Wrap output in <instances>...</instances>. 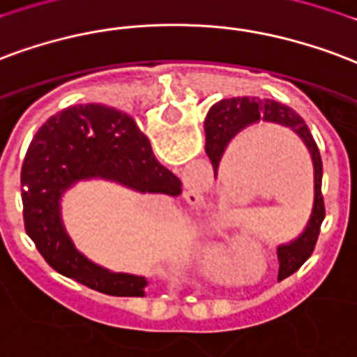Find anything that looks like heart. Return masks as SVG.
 Wrapping results in <instances>:
<instances>
[{
	"label": "heart",
	"mask_w": 357,
	"mask_h": 357,
	"mask_svg": "<svg viewBox=\"0 0 357 357\" xmlns=\"http://www.w3.org/2000/svg\"><path fill=\"white\" fill-rule=\"evenodd\" d=\"M219 257H221V252H219L218 245H215V244L206 245V248H204V259L208 261V263H215Z\"/></svg>",
	"instance_id": "1"
}]
</instances>
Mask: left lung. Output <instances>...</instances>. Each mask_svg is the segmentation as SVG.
Wrapping results in <instances>:
<instances>
[{
	"label": "left lung",
	"instance_id": "obj_1",
	"mask_svg": "<svg viewBox=\"0 0 357 357\" xmlns=\"http://www.w3.org/2000/svg\"><path fill=\"white\" fill-rule=\"evenodd\" d=\"M259 123L289 128L305 144L306 151L312 160L314 200L310 218L306 221L305 229L295 238L278 245V278H286L312 255L314 245L318 242L319 227L326 218V204H324V195H321V157H319L318 145L314 142L306 123L301 119V115L293 112L291 107L274 102V100L248 96L219 100L218 104L210 107L204 121L206 155L212 160L213 174L218 178L219 165H221V158L225 155L229 144L238 136L240 132H244L250 126L259 125Z\"/></svg>",
	"mask_w": 357,
	"mask_h": 357
}]
</instances>
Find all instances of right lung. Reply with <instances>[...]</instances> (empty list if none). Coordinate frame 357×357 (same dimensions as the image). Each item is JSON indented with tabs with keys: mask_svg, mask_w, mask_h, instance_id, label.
<instances>
[{
	"mask_svg": "<svg viewBox=\"0 0 357 357\" xmlns=\"http://www.w3.org/2000/svg\"><path fill=\"white\" fill-rule=\"evenodd\" d=\"M109 181L136 192L178 197L181 181L158 162L136 121L102 104L71 105L31 139L22 162L24 227L43 259L68 278L115 297H144L145 276L115 273L79 252L62 202L81 181Z\"/></svg>",
	"mask_w": 357,
	"mask_h": 357,
	"instance_id": "1",
	"label": "right lung"
}]
</instances>
